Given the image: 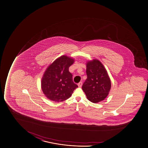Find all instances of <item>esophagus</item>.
I'll return each instance as SVG.
<instances>
[{
	"label": "esophagus",
	"instance_id": "esophagus-1",
	"mask_svg": "<svg viewBox=\"0 0 148 148\" xmlns=\"http://www.w3.org/2000/svg\"><path fill=\"white\" fill-rule=\"evenodd\" d=\"M82 84H83L82 82H80V83H78V86H79V88H81V87L82 86Z\"/></svg>",
	"mask_w": 148,
	"mask_h": 148
}]
</instances>
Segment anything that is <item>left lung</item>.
<instances>
[{
  "label": "left lung",
  "mask_w": 148,
  "mask_h": 148,
  "mask_svg": "<svg viewBox=\"0 0 148 148\" xmlns=\"http://www.w3.org/2000/svg\"><path fill=\"white\" fill-rule=\"evenodd\" d=\"M87 79L82 86L86 97L91 102L103 101L108 96L111 83L106 68L99 60L94 59L86 63Z\"/></svg>",
  "instance_id": "left-lung-1"
}]
</instances>
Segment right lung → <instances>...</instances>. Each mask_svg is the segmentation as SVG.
<instances>
[{"label": "right lung", "mask_w": 148, "mask_h": 148, "mask_svg": "<svg viewBox=\"0 0 148 148\" xmlns=\"http://www.w3.org/2000/svg\"><path fill=\"white\" fill-rule=\"evenodd\" d=\"M74 59L65 55L55 60L47 68L42 78L41 88L47 98L62 102L69 98L78 86L74 83L69 67Z\"/></svg>", "instance_id": "obj_1"}]
</instances>
